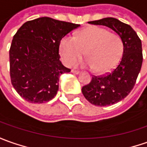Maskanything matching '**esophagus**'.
<instances>
[{
  "label": "esophagus",
  "mask_w": 147,
  "mask_h": 147,
  "mask_svg": "<svg viewBox=\"0 0 147 147\" xmlns=\"http://www.w3.org/2000/svg\"><path fill=\"white\" fill-rule=\"evenodd\" d=\"M71 72L74 74H76V75H78V74H80V72L79 71H76V70H71Z\"/></svg>",
  "instance_id": "1"
}]
</instances>
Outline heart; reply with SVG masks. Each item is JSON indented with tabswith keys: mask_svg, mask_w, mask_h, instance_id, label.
I'll list each match as a JSON object with an SVG mask.
<instances>
[{
	"mask_svg": "<svg viewBox=\"0 0 147 147\" xmlns=\"http://www.w3.org/2000/svg\"><path fill=\"white\" fill-rule=\"evenodd\" d=\"M121 37L99 26L83 29L73 37L65 36L59 42V51L64 64L71 66L84 51L86 60L78 65L92 68L96 73L105 74L115 67L123 54Z\"/></svg>",
	"mask_w": 147,
	"mask_h": 147,
	"instance_id": "heart-1",
	"label": "heart"
}]
</instances>
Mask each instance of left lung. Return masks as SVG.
I'll list each match as a JSON object with an SVG mask.
<instances>
[{
	"mask_svg": "<svg viewBox=\"0 0 147 147\" xmlns=\"http://www.w3.org/2000/svg\"><path fill=\"white\" fill-rule=\"evenodd\" d=\"M88 23L110 28L123 42V55L118 66L107 76H93L88 84L82 88V93L91 104L111 105L125 98L136 83L143 59L142 42L129 25L118 19L105 18Z\"/></svg>",
	"mask_w": 147,
	"mask_h": 147,
	"instance_id": "left-lung-1",
	"label": "left lung"
}]
</instances>
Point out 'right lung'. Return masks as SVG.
Segmentation results:
<instances>
[{"instance_id": "right-lung-1", "label": "right lung", "mask_w": 147, "mask_h": 147, "mask_svg": "<svg viewBox=\"0 0 147 147\" xmlns=\"http://www.w3.org/2000/svg\"><path fill=\"white\" fill-rule=\"evenodd\" d=\"M79 26L42 17L19 28L9 50V71L11 83L22 98L42 104L56 96L59 76L71 71L59 59V42Z\"/></svg>"}]
</instances>
